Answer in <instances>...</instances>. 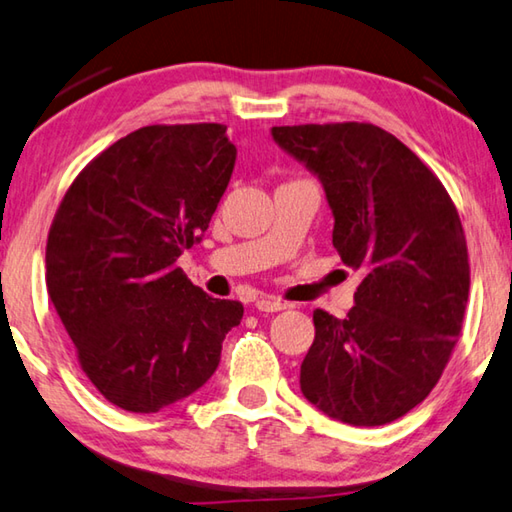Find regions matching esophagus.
<instances>
[{
  "label": "esophagus",
  "mask_w": 512,
  "mask_h": 512,
  "mask_svg": "<svg viewBox=\"0 0 512 512\" xmlns=\"http://www.w3.org/2000/svg\"><path fill=\"white\" fill-rule=\"evenodd\" d=\"M255 306H257L259 311H264V313H277V311H284L286 309V302L277 300V297L262 295V297H257Z\"/></svg>",
  "instance_id": "esophagus-1"
}]
</instances>
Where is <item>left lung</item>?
<instances>
[{"label": "left lung", "mask_w": 512, "mask_h": 512, "mask_svg": "<svg viewBox=\"0 0 512 512\" xmlns=\"http://www.w3.org/2000/svg\"><path fill=\"white\" fill-rule=\"evenodd\" d=\"M271 136L320 179L333 248L362 273L347 318L313 311L302 394L342 423H392L425 401L459 338L470 291L459 212L430 167L376 125L273 127Z\"/></svg>", "instance_id": "left-lung-1"}]
</instances>
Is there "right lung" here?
<instances>
[{"label":"right lung","mask_w":512,"mask_h":512,"mask_svg":"<svg viewBox=\"0 0 512 512\" xmlns=\"http://www.w3.org/2000/svg\"><path fill=\"white\" fill-rule=\"evenodd\" d=\"M226 127L150 125L96 156L46 241V288L80 367L120 410L154 414L215 374L244 306L194 286L199 244L235 170Z\"/></svg>","instance_id":"right-lung-1"}]
</instances>
